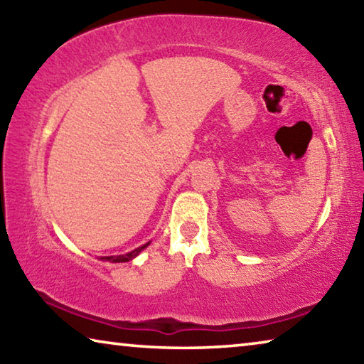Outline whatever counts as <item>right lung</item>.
<instances>
[{"instance_id":"obj_1","label":"right lung","mask_w":364,"mask_h":364,"mask_svg":"<svg viewBox=\"0 0 364 364\" xmlns=\"http://www.w3.org/2000/svg\"><path fill=\"white\" fill-rule=\"evenodd\" d=\"M147 245H149V242L147 244H144V245H141V247H138V249H134V250H132V252H128V254H123V255H110V257H101L100 260H107V262H110V263H125V262H130V260H133L134 257H138L139 254H141V250H144Z\"/></svg>"}]
</instances>
